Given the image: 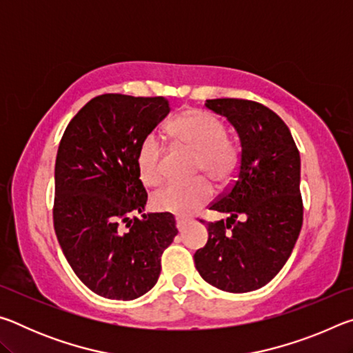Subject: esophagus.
Wrapping results in <instances>:
<instances>
[{
  "label": "esophagus",
  "instance_id": "esophagus-1",
  "mask_svg": "<svg viewBox=\"0 0 353 353\" xmlns=\"http://www.w3.org/2000/svg\"><path fill=\"white\" fill-rule=\"evenodd\" d=\"M190 224H191V219H188V218H182V216L176 218V225H177L179 232H183Z\"/></svg>",
  "mask_w": 353,
  "mask_h": 353
}]
</instances>
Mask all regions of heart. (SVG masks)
Here are the masks:
<instances>
[{"label": "heart", "mask_w": 353, "mask_h": 353, "mask_svg": "<svg viewBox=\"0 0 353 353\" xmlns=\"http://www.w3.org/2000/svg\"><path fill=\"white\" fill-rule=\"evenodd\" d=\"M179 143L196 151L194 171L205 172L214 182H225L236 165V151L225 139L224 124L202 110H187L170 126ZM162 145L159 137L149 134L137 151V170L143 183L155 185L162 179ZM212 187L204 177L188 183H166L152 193V204L162 212L188 214L212 198Z\"/></svg>", "instance_id": "b5f03b06"}]
</instances>
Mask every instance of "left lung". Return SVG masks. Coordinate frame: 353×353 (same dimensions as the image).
<instances>
[{"label": "left lung", "instance_id": "1", "mask_svg": "<svg viewBox=\"0 0 353 353\" xmlns=\"http://www.w3.org/2000/svg\"><path fill=\"white\" fill-rule=\"evenodd\" d=\"M205 107L232 124L241 151L234 183L210 205L229 218L205 224L208 240L194 265L214 288L255 291L277 276L301 234V155L268 107L234 98L207 99Z\"/></svg>", "mask_w": 353, "mask_h": 353}]
</instances>
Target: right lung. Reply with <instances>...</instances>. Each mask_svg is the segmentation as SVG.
<instances>
[{
    "mask_svg": "<svg viewBox=\"0 0 353 353\" xmlns=\"http://www.w3.org/2000/svg\"><path fill=\"white\" fill-rule=\"evenodd\" d=\"M170 110L162 97L101 94L76 113L59 145L54 230L76 276L101 297L146 294L177 235L171 213H143L148 193L137 170L143 139ZM132 211L142 218L130 220Z\"/></svg>",
    "mask_w": 353,
    "mask_h": 353,
    "instance_id": "obj_1",
    "label": "right lung"
}]
</instances>
